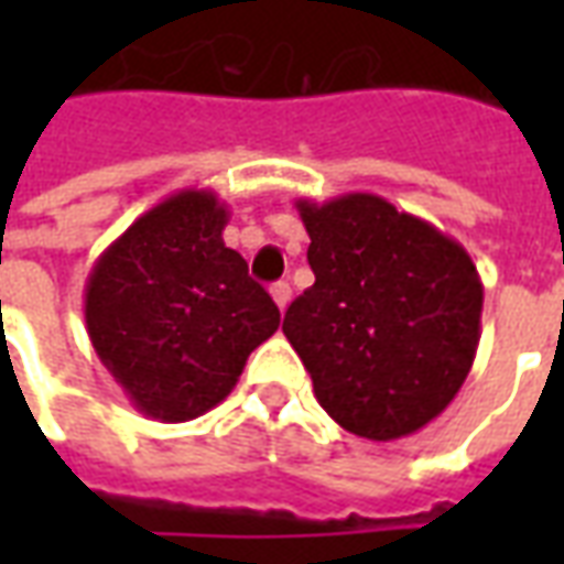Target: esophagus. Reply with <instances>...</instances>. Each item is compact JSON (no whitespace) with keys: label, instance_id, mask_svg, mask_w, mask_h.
Wrapping results in <instances>:
<instances>
[{"label":"esophagus","instance_id":"obj_1","mask_svg":"<svg viewBox=\"0 0 564 564\" xmlns=\"http://www.w3.org/2000/svg\"><path fill=\"white\" fill-rule=\"evenodd\" d=\"M271 299H274V305L281 307V311H286V305L293 302V286L286 281L271 283Z\"/></svg>","mask_w":564,"mask_h":564}]
</instances>
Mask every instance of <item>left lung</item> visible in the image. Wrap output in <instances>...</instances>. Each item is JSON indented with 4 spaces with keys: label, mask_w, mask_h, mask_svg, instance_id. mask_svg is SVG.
<instances>
[{
    "label": "left lung",
    "mask_w": 564,
    "mask_h": 564,
    "mask_svg": "<svg viewBox=\"0 0 564 564\" xmlns=\"http://www.w3.org/2000/svg\"><path fill=\"white\" fill-rule=\"evenodd\" d=\"M314 286L283 335L335 423L368 441L414 435L447 408L480 341L484 283L468 250L375 193L295 202Z\"/></svg>",
    "instance_id": "obj_1"
}]
</instances>
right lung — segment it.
Masks as SVG:
<instances>
[{
    "label": "right lung",
    "instance_id": "1",
    "mask_svg": "<svg viewBox=\"0 0 564 564\" xmlns=\"http://www.w3.org/2000/svg\"><path fill=\"white\" fill-rule=\"evenodd\" d=\"M226 223L210 189H181L108 245L87 278L96 356L150 420L186 423L217 408L281 326L245 257L223 241Z\"/></svg>",
    "mask_w": 564,
    "mask_h": 564
}]
</instances>
